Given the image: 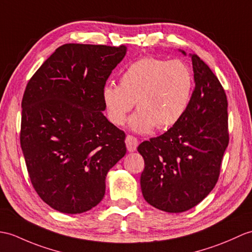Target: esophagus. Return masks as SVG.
I'll return each mask as SVG.
<instances>
[{"instance_id":"esophagus-1","label":"esophagus","mask_w":252,"mask_h":252,"mask_svg":"<svg viewBox=\"0 0 252 252\" xmlns=\"http://www.w3.org/2000/svg\"><path fill=\"white\" fill-rule=\"evenodd\" d=\"M126 145L127 151H130V153H134L138 146V140L136 137H134L132 135H127L126 137Z\"/></svg>"}]
</instances>
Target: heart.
Wrapping results in <instances>:
<instances>
[{
    "mask_svg": "<svg viewBox=\"0 0 252 252\" xmlns=\"http://www.w3.org/2000/svg\"><path fill=\"white\" fill-rule=\"evenodd\" d=\"M192 88L193 76L184 62L145 57L125 69L120 86H105L102 98L107 118L115 126L125 124L135 103L138 110L131 116L128 126L147 133L154 126L164 130L180 120L188 108Z\"/></svg>",
    "mask_w": 252,
    "mask_h": 252,
    "instance_id": "heart-1",
    "label": "heart"
}]
</instances>
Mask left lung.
<instances>
[{"instance_id": "8db88e82", "label": "left lung", "mask_w": 252, "mask_h": 252, "mask_svg": "<svg viewBox=\"0 0 252 252\" xmlns=\"http://www.w3.org/2000/svg\"><path fill=\"white\" fill-rule=\"evenodd\" d=\"M189 56L195 87L186 113L164 134L137 148L145 161L140 175L143 196L166 213L186 212L209 194L229 144L223 88L205 62Z\"/></svg>"}]
</instances>
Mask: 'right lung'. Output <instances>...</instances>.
I'll return each mask as SVG.
<instances>
[{
  "label": "right lung",
  "mask_w": 252,
  "mask_h": 252,
  "mask_svg": "<svg viewBox=\"0 0 252 252\" xmlns=\"http://www.w3.org/2000/svg\"><path fill=\"white\" fill-rule=\"evenodd\" d=\"M126 47L65 44L29 81L22 97L20 144L29 176L58 212L81 214L105 194L108 171L126 134L107 120L102 90Z\"/></svg>",
  "instance_id": "right-lung-1"
}]
</instances>
